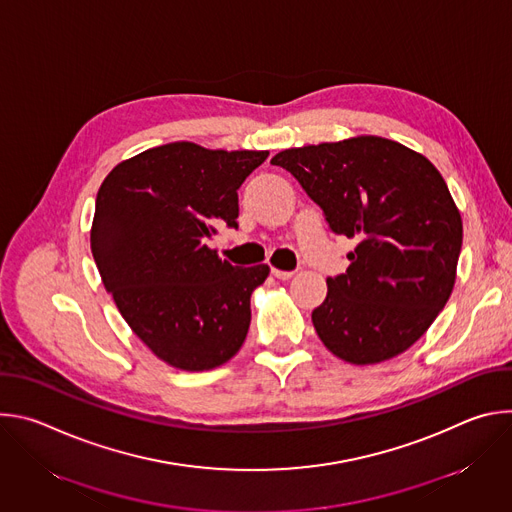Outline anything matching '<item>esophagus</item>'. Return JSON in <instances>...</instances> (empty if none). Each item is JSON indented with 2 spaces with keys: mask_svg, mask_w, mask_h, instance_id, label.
I'll use <instances>...</instances> for the list:
<instances>
[{
  "mask_svg": "<svg viewBox=\"0 0 512 512\" xmlns=\"http://www.w3.org/2000/svg\"><path fill=\"white\" fill-rule=\"evenodd\" d=\"M271 273H273L277 279H283V281L289 279V277H294V271H281V269H275V267L271 269Z\"/></svg>",
  "mask_w": 512,
  "mask_h": 512,
  "instance_id": "34e87169",
  "label": "esophagus"
}]
</instances>
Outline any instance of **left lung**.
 <instances>
[{
  "instance_id": "1",
  "label": "left lung",
  "mask_w": 512,
  "mask_h": 512,
  "mask_svg": "<svg viewBox=\"0 0 512 512\" xmlns=\"http://www.w3.org/2000/svg\"><path fill=\"white\" fill-rule=\"evenodd\" d=\"M271 164L302 184L336 235L356 241L346 273L326 279V300L312 312L324 346L350 364L405 352L456 281L462 216L442 174L377 135L283 150Z\"/></svg>"
}]
</instances>
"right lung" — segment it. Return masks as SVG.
<instances>
[{
	"label": "right lung",
	"instance_id": "add662e5",
	"mask_svg": "<svg viewBox=\"0 0 512 512\" xmlns=\"http://www.w3.org/2000/svg\"><path fill=\"white\" fill-rule=\"evenodd\" d=\"M267 156L174 141L117 164L97 192L91 251L103 285L174 369H216L245 342L269 267L231 265L206 243L218 227H239L237 190Z\"/></svg>",
	"mask_w": 512,
	"mask_h": 512
}]
</instances>
